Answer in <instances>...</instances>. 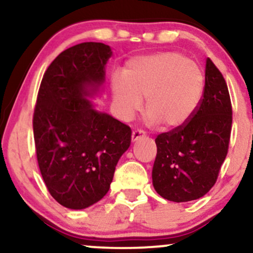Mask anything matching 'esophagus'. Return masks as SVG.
Wrapping results in <instances>:
<instances>
[{"instance_id":"1","label":"esophagus","mask_w":253,"mask_h":253,"mask_svg":"<svg viewBox=\"0 0 253 253\" xmlns=\"http://www.w3.org/2000/svg\"><path fill=\"white\" fill-rule=\"evenodd\" d=\"M144 135H145L144 130H141V129H135V130H133V132H132V141L139 140V139L143 138Z\"/></svg>"}]
</instances>
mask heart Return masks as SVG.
I'll return each instance as SVG.
<instances>
[{
	"instance_id": "1",
	"label": "heart",
	"mask_w": 253,
	"mask_h": 253,
	"mask_svg": "<svg viewBox=\"0 0 253 253\" xmlns=\"http://www.w3.org/2000/svg\"><path fill=\"white\" fill-rule=\"evenodd\" d=\"M112 91L124 118L138 112L145 100L150 123L175 129L187 124L199 108L205 75L199 64L183 54L162 52L128 62L124 77H113Z\"/></svg>"
}]
</instances>
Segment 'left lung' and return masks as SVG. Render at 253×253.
I'll use <instances>...</instances> for the list:
<instances>
[{
	"label": "left lung",
	"mask_w": 253,
	"mask_h": 253,
	"mask_svg": "<svg viewBox=\"0 0 253 253\" xmlns=\"http://www.w3.org/2000/svg\"><path fill=\"white\" fill-rule=\"evenodd\" d=\"M205 91L187 124L156 138L152 183L157 193L173 202L197 200L215 184L227 156L232 104L225 78L206 60Z\"/></svg>",
	"instance_id": "1"
}]
</instances>
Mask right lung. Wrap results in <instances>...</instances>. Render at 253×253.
<instances>
[{"label": "right lung", "mask_w": 253, "mask_h": 253, "mask_svg": "<svg viewBox=\"0 0 253 253\" xmlns=\"http://www.w3.org/2000/svg\"><path fill=\"white\" fill-rule=\"evenodd\" d=\"M108 45L82 42L63 51L43 74L33 115L40 172L51 196L70 210L89 207L108 193L132 130L88 97L104 83Z\"/></svg>", "instance_id": "right-lung-1"}]
</instances>
